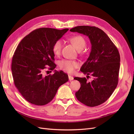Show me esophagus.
<instances>
[{"mask_svg": "<svg viewBox=\"0 0 134 134\" xmlns=\"http://www.w3.org/2000/svg\"><path fill=\"white\" fill-rule=\"evenodd\" d=\"M68 78H69V80L70 81L71 80H73L74 79V78L72 76H71V75H68Z\"/></svg>", "mask_w": 134, "mask_h": 134, "instance_id": "obj_1", "label": "esophagus"}]
</instances>
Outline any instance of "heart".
<instances>
[{"mask_svg": "<svg viewBox=\"0 0 134 134\" xmlns=\"http://www.w3.org/2000/svg\"><path fill=\"white\" fill-rule=\"evenodd\" d=\"M70 41L76 48L77 51H81L86 46V41L81 36H75L70 38ZM62 47V41L61 40H56L53 46V52L55 55H59L61 51ZM59 67L61 69L68 73H72L74 69L79 66L78 63L76 61L62 60L59 62Z\"/></svg>", "mask_w": 134, "mask_h": 134, "instance_id": "1", "label": "heart"}]
</instances>
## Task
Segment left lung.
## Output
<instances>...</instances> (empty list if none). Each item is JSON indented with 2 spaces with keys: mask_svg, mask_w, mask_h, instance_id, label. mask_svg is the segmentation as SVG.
<instances>
[{
  "mask_svg": "<svg viewBox=\"0 0 134 134\" xmlns=\"http://www.w3.org/2000/svg\"><path fill=\"white\" fill-rule=\"evenodd\" d=\"M70 31L88 36L92 46L89 57L80 71L87 76L91 74L93 79L88 82L86 78L75 77L74 79L81 84L75 96L88 107L98 106L109 99L117 86L120 55L113 42L99 28L83 25L74 27Z\"/></svg>",
  "mask_w": 134,
  "mask_h": 134,
  "instance_id": "1",
  "label": "left lung"
}]
</instances>
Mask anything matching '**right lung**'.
<instances>
[{
  "mask_svg": "<svg viewBox=\"0 0 134 134\" xmlns=\"http://www.w3.org/2000/svg\"><path fill=\"white\" fill-rule=\"evenodd\" d=\"M68 30L39 28L18 44L12 57L11 71L16 87L29 103L36 105L48 104L59 87L68 81V75L62 71L54 70L53 75H43L46 66L52 71L55 68L53 46Z\"/></svg>",
  "mask_w": 134,
  "mask_h": 134,
  "instance_id": "add662e5",
  "label": "right lung"
}]
</instances>
